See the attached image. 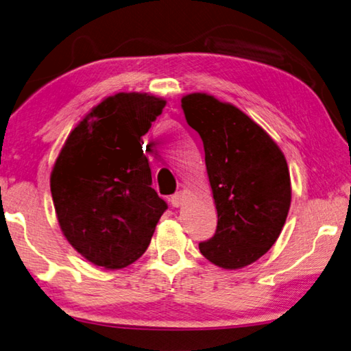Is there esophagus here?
Here are the masks:
<instances>
[{
	"instance_id": "esophagus-1",
	"label": "esophagus",
	"mask_w": 351,
	"mask_h": 351,
	"mask_svg": "<svg viewBox=\"0 0 351 351\" xmlns=\"http://www.w3.org/2000/svg\"><path fill=\"white\" fill-rule=\"evenodd\" d=\"M183 202V193L182 191H178L174 195H171V204H173L174 208H178Z\"/></svg>"
}]
</instances>
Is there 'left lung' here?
Listing matches in <instances>:
<instances>
[{
	"label": "left lung",
	"mask_w": 351,
	"mask_h": 351,
	"mask_svg": "<svg viewBox=\"0 0 351 351\" xmlns=\"http://www.w3.org/2000/svg\"><path fill=\"white\" fill-rule=\"evenodd\" d=\"M186 122L200 134L217 208V230L198 244L223 269H241L274 246L286 223L292 188L286 157L260 125L206 93L182 97Z\"/></svg>",
	"instance_id": "obj_1"
}]
</instances>
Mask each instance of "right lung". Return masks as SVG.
<instances>
[{"instance_id": "add662e5", "label": "right lung", "mask_w": 351, "mask_h": 351, "mask_svg": "<svg viewBox=\"0 0 351 351\" xmlns=\"http://www.w3.org/2000/svg\"><path fill=\"white\" fill-rule=\"evenodd\" d=\"M167 101L117 93L69 134L50 176L59 226L85 260L122 269L147 250L168 204L151 188L145 136Z\"/></svg>"}]
</instances>
